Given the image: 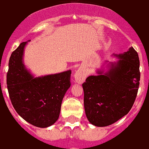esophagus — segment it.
Listing matches in <instances>:
<instances>
[{
	"label": "esophagus",
	"mask_w": 149,
	"mask_h": 149,
	"mask_svg": "<svg viewBox=\"0 0 149 149\" xmlns=\"http://www.w3.org/2000/svg\"><path fill=\"white\" fill-rule=\"evenodd\" d=\"M85 78H86V72L84 70L79 68L76 71L75 74H74V79L77 83L81 84L84 81Z\"/></svg>",
	"instance_id": "esophagus-1"
}]
</instances>
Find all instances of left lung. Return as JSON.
<instances>
[{"instance_id":"obj_1","label":"left lung","mask_w":149,"mask_h":149,"mask_svg":"<svg viewBox=\"0 0 149 149\" xmlns=\"http://www.w3.org/2000/svg\"><path fill=\"white\" fill-rule=\"evenodd\" d=\"M109 63L108 71L98 70L82 84L87 118L97 127L115 123L129 112L136 98L140 81L139 54L132 47Z\"/></svg>"}]
</instances>
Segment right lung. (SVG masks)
I'll list each match as a JSON object with an SVG mask.
<instances>
[{
	"instance_id": "1",
	"label": "right lung",
	"mask_w": 149,
	"mask_h": 149,
	"mask_svg": "<svg viewBox=\"0 0 149 149\" xmlns=\"http://www.w3.org/2000/svg\"><path fill=\"white\" fill-rule=\"evenodd\" d=\"M27 43H21L10 57L7 74L8 93L14 109L22 118L36 127L47 128L58 119L63 97L71 86V71L34 78L23 62Z\"/></svg>"
}]
</instances>
